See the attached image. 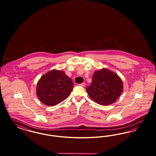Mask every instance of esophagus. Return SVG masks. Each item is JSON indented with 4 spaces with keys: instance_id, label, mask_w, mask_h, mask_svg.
Listing matches in <instances>:
<instances>
[{
    "instance_id": "34e87169",
    "label": "esophagus",
    "mask_w": 156,
    "mask_h": 156,
    "mask_svg": "<svg viewBox=\"0 0 156 156\" xmlns=\"http://www.w3.org/2000/svg\"><path fill=\"white\" fill-rule=\"evenodd\" d=\"M80 85L81 86H82V87H84V86L86 85V84H85V83H82L81 84H80Z\"/></svg>"
}]
</instances>
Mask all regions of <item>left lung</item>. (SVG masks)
<instances>
[{
  "instance_id": "left-lung-1",
  "label": "left lung",
  "mask_w": 156,
  "mask_h": 156,
  "mask_svg": "<svg viewBox=\"0 0 156 156\" xmlns=\"http://www.w3.org/2000/svg\"><path fill=\"white\" fill-rule=\"evenodd\" d=\"M123 90V84L117 74L106 68L96 71L90 86L86 87L89 97L102 105L115 102Z\"/></svg>"
}]
</instances>
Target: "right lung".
I'll return each instance as SVG.
<instances>
[{
  "label": "right lung",
  "mask_w": 156,
  "mask_h": 156,
  "mask_svg": "<svg viewBox=\"0 0 156 156\" xmlns=\"http://www.w3.org/2000/svg\"><path fill=\"white\" fill-rule=\"evenodd\" d=\"M73 87V82L66 75L65 71L54 69L38 80L36 94L44 104L55 106L68 97Z\"/></svg>",
  "instance_id": "1"
}]
</instances>
